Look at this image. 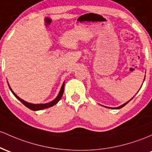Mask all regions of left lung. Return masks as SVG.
Segmentation results:
<instances>
[{
  "label": "left lung",
  "instance_id": "1",
  "mask_svg": "<svg viewBox=\"0 0 152 152\" xmlns=\"http://www.w3.org/2000/svg\"><path fill=\"white\" fill-rule=\"evenodd\" d=\"M144 79H145V78H144ZM132 98H131V99H132ZM130 100H129V101L126 102V103H124V104H123V105H120V106H118V107H116V108H110V107H106V108H113V109H120V108H123V107H124V106H125V105H126V104H127L128 103H129V102L130 101ZM104 107H105V106H104Z\"/></svg>",
  "mask_w": 152,
  "mask_h": 152
}]
</instances>
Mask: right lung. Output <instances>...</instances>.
I'll use <instances>...</instances> for the list:
<instances>
[{
    "label": "right lung",
    "instance_id": "1",
    "mask_svg": "<svg viewBox=\"0 0 152 152\" xmlns=\"http://www.w3.org/2000/svg\"><path fill=\"white\" fill-rule=\"evenodd\" d=\"M8 86H9L10 90H11V91L12 92V93H13V94L14 95V96L16 97V98L18 99V100H19L20 101H21V103L25 105V106H26L27 108L31 109V110H42V109H45V108H49V107L53 106V105H54L56 103H57L59 101V100H60L61 98H62V97L63 93H64V83H63L62 87H61L60 91H59V94H58V95L57 96V98L54 99V100H52V101L49 102V103H44V104H33V103H28V102H26V101H25V100H22V99L20 98L18 96V95L15 94L14 92H13V90H12V89L11 88V87H10L9 84H8Z\"/></svg>",
    "mask_w": 152,
    "mask_h": 152
}]
</instances>
